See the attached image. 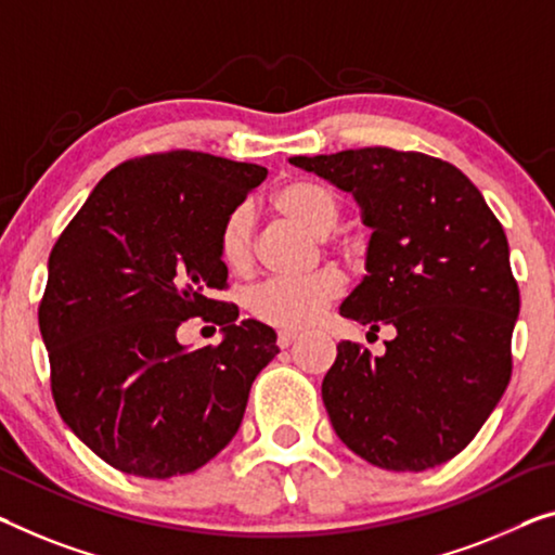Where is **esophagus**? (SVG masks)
<instances>
[{"label":"esophagus","instance_id":"34e87169","mask_svg":"<svg viewBox=\"0 0 555 555\" xmlns=\"http://www.w3.org/2000/svg\"><path fill=\"white\" fill-rule=\"evenodd\" d=\"M296 336H299V334H294V331H279V334H276L279 349H288V346L296 341Z\"/></svg>","mask_w":555,"mask_h":555}]
</instances>
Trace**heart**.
<instances>
[{"instance_id": "1", "label": "heart", "mask_w": 555, "mask_h": 555, "mask_svg": "<svg viewBox=\"0 0 555 555\" xmlns=\"http://www.w3.org/2000/svg\"><path fill=\"white\" fill-rule=\"evenodd\" d=\"M274 209L309 234L321 238L326 251L349 256V249L334 244V234L344 214V198L336 186L324 179L296 177L281 184L274 192ZM217 251L224 269L231 274H249L254 267V217L249 206H236L221 221L217 236ZM341 294V279L334 271L319 269L301 279H274L254 288L249 296V311L263 324L299 331L311 326L326 306Z\"/></svg>"}]
</instances>
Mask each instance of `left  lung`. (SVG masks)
Returning a JSON list of instances; mask_svg holds the SVG:
<instances>
[{"label":"left lung","mask_w":555,"mask_h":555,"mask_svg":"<svg viewBox=\"0 0 555 555\" xmlns=\"http://www.w3.org/2000/svg\"><path fill=\"white\" fill-rule=\"evenodd\" d=\"M351 192L374 229L341 317L393 326L384 357L336 346L321 396L338 438L386 470L451 461L511 382L520 296L508 238L474 181L424 152L388 146L292 156Z\"/></svg>","instance_id":"left-lung-1"}]
</instances>
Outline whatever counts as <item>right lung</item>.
Segmentation results:
<instances>
[{
    "instance_id": "add662e5",
    "label": "right lung",
    "mask_w": 555,
    "mask_h": 555,
    "mask_svg": "<svg viewBox=\"0 0 555 555\" xmlns=\"http://www.w3.org/2000/svg\"><path fill=\"white\" fill-rule=\"evenodd\" d=\"M267 179L259 164L192 149L121 162L94 186L49 254L39 328L66 426L121 474L202 468L242 426L276 334L214 299L229 288L221 221ZM198 315L221 345L186 352L176 331Z\"/></svg>"
}]
</instances>
